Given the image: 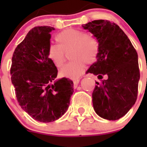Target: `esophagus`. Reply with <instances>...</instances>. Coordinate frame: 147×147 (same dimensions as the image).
Returning <instances> with one entry per match:
<instances>
[{
  "label": "esophagus",
  "instance_id": "obj_1",
  "mask_svg": "<svg viewBox=\"0 0 147 147\" xmlns=\"http://www.w3.org/2000/svg\"><path fill=\"white\" fill-rule=\"evenodd\" d=\"M73 82H74V86L76 87L78 85V84H79V82H80V79H75V80H73Z\"/></svg>",
  "mask_w": 147,
  "mask_h": 147
}]
</instances>
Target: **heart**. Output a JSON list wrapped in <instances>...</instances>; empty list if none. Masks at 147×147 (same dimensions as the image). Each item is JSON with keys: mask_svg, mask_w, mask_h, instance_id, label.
<instances>
[{"mask_svg": "<svg viewBox=\"0 0 147 147\" xmlns=\"http://www.w3.org/2000/svg\"><path fill=\"white\" fill-rule=\"evenodd\" d=\"M58 45H50L48 48V58L58 68L64 65L66 54L69 53L71 62L61 70V75L77 78L85 70L87 64L96 60L99 51V42L95 35L81 30L68 28L56 36Z\"/></svg>", "mask_w": 147, "mask_h": 147, "instance_id": "heart-1", "label": "heart"}]
</instances>
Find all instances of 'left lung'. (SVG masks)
<instances>
[{
    "mask_svg": "<svg viewBox=\"0 0 147 147\" xmlns=\"http://www.w3.org/2000/svg\"><path fill=\"white\" fill-rule=\"evenodd\" d=\"M82 27L98 38L97 61L87 74L98 75L99 80L92 94L95 111L100 117L118 120L136 103L140 71L138 54L130 40L115 23L97 20Z\"/></svg>",
    "mask_w": 147,
    "mask_h": 147,
    "instance_id": "8db88e82",
    "label": "left lung"
}]
</instances>
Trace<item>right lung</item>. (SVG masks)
I'll list each match as a JSON object with an SVG mask.
<instances>
[{
    "instance_id": "add662e5",
    "label": "right lung",
    "mask_w": 147,
    "mask_h": 147,
    "mask_svg": "<svg viewBox=\"0 0 147 147\" xmlns=\"http://www.w3.org/2000/svg\"><path fill=\"white\" fill-rule=\"evenodd\" d=\"M53 27L30 30L13 53L11 83L21 108L35 120L54 121L68 108L74 83L68 78L55 80L57 68L48 58Z\"/></svg>"
}]
</instances>
